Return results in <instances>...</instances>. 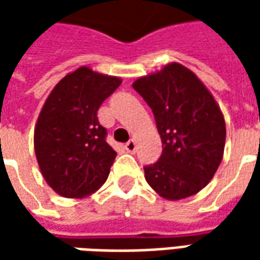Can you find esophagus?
Segmentation results:
<instances>
[{"label": "esophagus", "mask_w": 260, "mask_h": 260, "mask_svg": "<svg viewBox=\"0 0 260 260\" xmlns=\"http://www.w3.org/2000/svg\"><path fill=\"white\" fill-rule=\"evenodd\" d=\"M125 149H126V152L134 153L136 150V141L135 139H131L129 142H126L125 143Z\"/></svg>", "instance_id": "1"}]
</instances>
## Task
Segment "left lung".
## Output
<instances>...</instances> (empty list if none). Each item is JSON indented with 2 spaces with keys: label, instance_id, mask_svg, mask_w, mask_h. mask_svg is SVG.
<instances>
[{
  "label": "left lung",
  "instance_id": "8db88e82",
  "mask_svg": "<svg viewBox=\"0 0 260 260\" xmlns=\"http://www.w3.org/2000/svg\"><path fill=\"white\" fill-rule=\"evenodd\" d=\"M152 108L163 153L145 178L167 201L196 195L223 160L225 121L217 102L191 69L170 62L132 83Z\"/></svg>",
  "mask_w": 260,
  "mask_h": 260
}]
</instances>
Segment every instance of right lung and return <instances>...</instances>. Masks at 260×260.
<instances>
[{
  "instance_id": "obj_1",
  "label": "right lung",
  "mask_w": 260,
  "mask_h": 260,
  "mask_svg": "<svg viewBox=\"0 0 260 260\" xmlns=\"http://www.w3.org/2000/svg\"><path fill=\"white\" fill-rule=\"evenodd\" d=\"M122 79L80 67L54 86L35 126V153L44 180L64 198H85L106 182L117 153L97 110Z\"/></svg>"
}]
</instances>
